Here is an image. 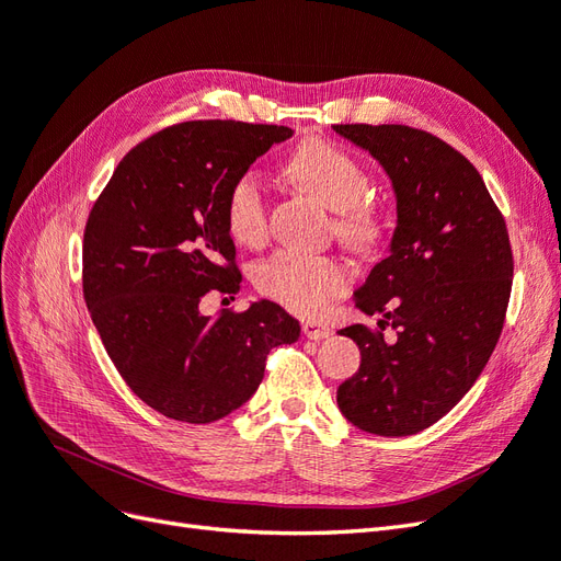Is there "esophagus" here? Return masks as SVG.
<instances>
[{
	"mask_svg": "<svg viewBox=\"0 0 561 561\" xmlns=\"http://www.w3.org/2000/svg\"><path fill=\"white\" fill-rule=\"evenodd\" d=\"M301 330H304V334H307V339H313V342H320V339H328L332 334L330 325H325V322H320V320H307Z\"/></svg>",
	"mask_w": 561,
	"mask_h": 561,
	"instance_id": "1",
	"label": "esophagus"
}]
</instances>
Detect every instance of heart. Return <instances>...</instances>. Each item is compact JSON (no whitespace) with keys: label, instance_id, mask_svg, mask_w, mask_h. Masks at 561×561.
<instances>
[{"label":"heart","instance_id":"obj_1","mask_svg":"<svg viewBox=\"0 0 561 561\" xmlns=\"http://www.w3.org/2000/svg\"><path fill=\"white\" fill-rule=\"evenodd\" d=\"M285 173L299 190L334 213V233L351 252L371 254L383 245L388 219L377 201L367 198L365 163L336 142L304 140L285 163ZM227 229L236 243L257 248L268 239V206L257 171H243L227 192ZM257 290L299 316H318L342 297L348 268L332 257L280 250L254 271Z\"/></svg>","mask_w":561,"mask_h":561}]
</instances>
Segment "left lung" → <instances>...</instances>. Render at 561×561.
I'll return each mask as SVG.
<instances>
[{
	"label": "left lung",
	"mask_w": 561,
	"mask_h": 561,
	"mask_svg": "<svg viewBox=\"0 0 561 561\" xmlns=\"http://www.w3.org/2000/svg\"><path fill=\"white\" fill-rule=\"evenodd\" d=\"M393 182L398 227L355 307L379 330L339 334L360 348V369L336 390L342 414L365 433L414 435L433 426L482 375L513 287L505 219L461 151L400 124H336ZM393 327V345L382 330Z\"/></svg>",
	"instance_id": "1"
}]
</instances>
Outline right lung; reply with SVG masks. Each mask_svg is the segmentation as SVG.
Segmentation results:
<instances>
[{"mask_svg":"<svg viewBox=\"0 0 561 561\" xmlns=\"http://www.w3.org/2000/svg\"><path fill=\"white\" fill-rule=\"evenodd\" d=\"M293 128L184 122L135 145L93 203L83 229V299L105 351L151 410L213 423L264 379L271 348L295 344L299 322L274 301L217 318L208 293L241 290L227 229V192Z\"/></svg>","mask_w":561,"mask_h":561,"instance_id":"add662e5","label":"right lung"}]
</instances>
